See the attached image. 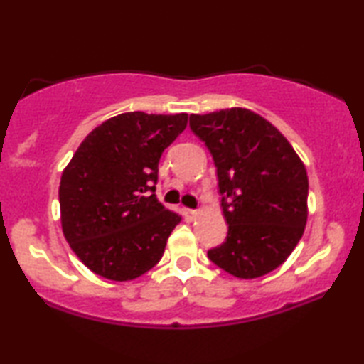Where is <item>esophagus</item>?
<instances>
[{
  "label": "esophagus",
  "instance_id": "esophagus-1",
  "mask_svg": "<svg viewBox=\"0 0 364 364\" xmlns=\"http://www.w3.org/2000/svg\"><path fill=\"white\" fill-rule=\"evenodd\" d=\"M182 215L186 217L187 220H193V218H196V217L198 215V212L193 210V208H186V207H183V208H182Z\"/></svg>",
  "mask_w": 364,
  "mask_h": 364
}]
</instances>
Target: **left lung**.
<instances>
[{
    "instance_id": "1",
    "label": "left lung",
    "mask_w": 364,
    "mask_h": 364,
    "mask_svg": "<svg viewBox=\"0 0 364 364\" xmlns=\"http://www.w3.org/2000/svg\"><path fill=\"white\" fill-rule=\"evenodd\" d=\"M191 129L215 162L228 223L225 242L208 258L237 278L267 275L290 257L305 230V166L283 134L248 109L191 114Z\"/></svg>"
}]
</instances>
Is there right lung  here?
<instances>
[{"label":"right lung","instance_id":"add662e5","mask_svg":"<svg viewBox=\"0 0 364 364\" xmlns=\"http://www.w3.org/2000/svg\"><path fill=\"white\" fill-rule=\"evenodd\" d=\"M187 114L126 112L81 142L59 183L61 225L89 270L127 282L156 267L182 217L156 197L162 152L187 127Z\"/></svg>","mask_w":364,"mask_h":364}]
</instances>
